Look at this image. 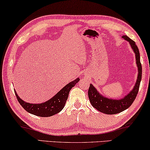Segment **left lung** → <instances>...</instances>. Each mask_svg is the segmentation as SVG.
<instances>
[{
  "label": "left lung",
  "instance_id": "left-lung-1",
  "mask_svg": "<svg viewBox=\"0 0 150 150\" xmlns=\"http://www.w3.org/2000/svg\"><path fill=\"white\" fill-rule=\"evenodd\" d=\"M122 37L129 43L130 47L135 54L136 64L138 68L137 79L131 91H130L129 93L124 96L123 98L120 99L109 98L103 96L100 93H99L98 90L92 83L90 84L89 90H88V97H89L90 102L96 109L105 114H116L128 109L134 102V99L137 95L141 81L142 67H141L140 62V54H139L137 46L136 45L135 42L130 39L126 35L122 36Z\"/></svg>",
  "mask_w": 150,
  "mask_h": 150
}]
</instances>
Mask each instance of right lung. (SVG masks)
I'll list each match as a JSON object with an SVG mask.
<instances>
[{"mask_svg": "<svg viewBox=\"0 0 150 150\" xmlns=\"http://www.w3.org/2000/svg\"><path fill=\"white\" fill-rule=\"evenodd\" d=\"M79 81L78 77L74 81H71L62 88L56 95H54L50 100L41 103H29L23 100L18 95L16 90L15 94L17 99L22 105V107L28 113L39 117H50L60 112L64 108L68 98L69 94L71 88Z\"/></svg>", "mask_w": 150, "mask_h": 150, "instance_id": "right-lung-1", "label": "right lung"}]
</instances>
